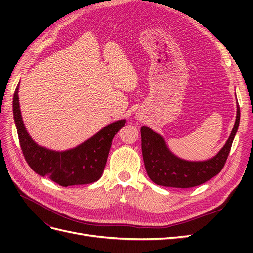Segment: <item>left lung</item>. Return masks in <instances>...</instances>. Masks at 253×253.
<instances>
[{"instance_id": "1", "label": "left lung", "mask_w": 253, "mask_h": 253, "mask_svg": "<svg viewBox=\"0 0 253 253\" xmlns=\"http://www.w3.org/2000/svg\"><path fill=\"white\" fill-rule=\"evenodd\" d=\"M240 117L241 112L237 103L235 124L228 140L215 156L204 162H190L177 157L167 147L162 136L148 126H141L142 156L151 180L164 187L192 188L214 177L225 166L239 128Z\"/></svg>"}]
</instances>
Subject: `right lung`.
Returning <instances> with one entry per match:
<instances>
[{"label": "right lung", "instance_id": "right-lung-1", "mask_svg": "<svg viewBox=\"0 0 253 253\" xmlns=\"http://www.w3.org/2000/svg\"><path fill=\"white\" fill-rule=\"evenodd\" d=\"M19 85L13 94L12 110L20 145L28 166L37 174L46 176L62 187L97 181L103 173L114 136L126 120L112 122L76 148L49 150L35 142L25 128L19 103Z\"/></svg>", "mask_w": 253, "mask_h": 253}]
</instances>
